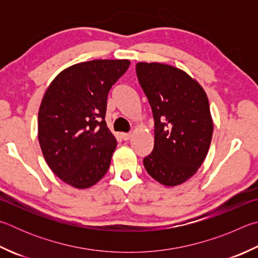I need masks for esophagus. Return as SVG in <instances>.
Returning <instances> with one entry per match:
<instances>
[{
    "label": "esophagus",
    "mask_w": 258,
    "mask_h": 258,
    "mask_svg": "<svg viewBox=\"0 0 258 258\" xmlns=\"http://www.w3.org/2000/svg\"><path fill=\"white\" fill-rule=\"evenodd\" d=\"M131 137H132V134L131 133H121L120 134V138L124 140V141H128V140L131 139Z\"/></svg>",
    "instance_id": "1"
}]
</instances>
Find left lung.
I'll return each instance as SVG.
<instances>
[{
  "label": "left lung",
  "mask_w": 258,
  "mask_h": 258,
  "mask_svg": "<svg viewBox=\"0 0 258 258\" xmlns=\"http://www.w3.org/2000/svg\"><path fill=\"white\" fill-rule=\"evenodd\" d=\"M137 76L154 119V147L143 159L145 170L162 185H180L199 170L212 140L207 93L195 79L168 64L140 62Z\"/></svg>",
  "instance_id": "8db88e82"
}]
</instances>
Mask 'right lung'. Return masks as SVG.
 I'll list each match as a JSON object with an SVG mask.
<instances>
[{
	"instance_id": "add662e5",
	"label": "right lung",
	"mask_w": 258,
	"mask_h": 258,
	"mask_svg": "<svg viewBox=\"0 0 258 258\" xmlns=\"http://www.w3.org/2000/svg\"><path fill=\"white\" fill-rule=\"evenodd\" d=\"M128 59H93L63 70L41 100L38 140L51 171L84 189L108 170L117 141L107 127V96Z\"/></svg>"
}]
</instances>
